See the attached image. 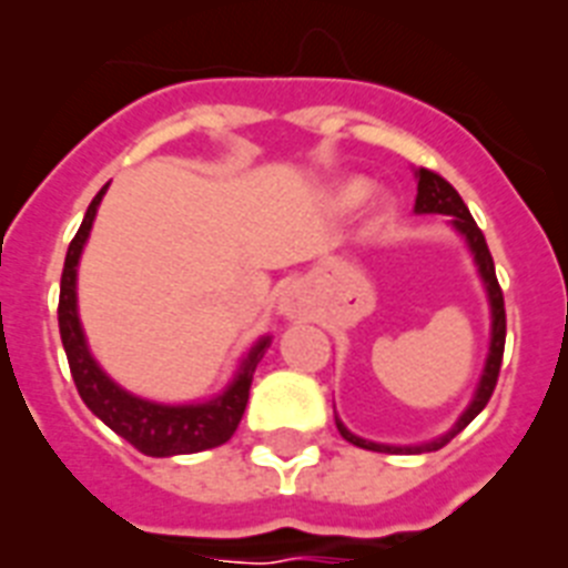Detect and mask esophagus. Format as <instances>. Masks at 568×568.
Listing matches in <instances>:
<instances>
[{"label":"esophagus","mask_w":568,"mask_h":568,"mask_svg":"<svg viewBox=\"0 0 568 568\" xmlns=\"http://www.w3.org/2000/svg\"><path fill=\"white\" fill-rule=\"evenodd\" d=\"M276 310H280L283 316H288V320H295V316H307V310H310L307 288H304V285H288V288H283L280 297H276Z\"/></svg>","instance_id":"obj_1"}]
</instances>
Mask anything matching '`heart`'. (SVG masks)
Segmentation results:
<instances>
[{"instance_id": "1", "label": "heart", "mask_w": 568, "mask_h": 568, "mask_svg": "<svg viewBox=\"0 0 568 568\" xmlns=\"http://www.w3.org/2000/svg\"><path fill=\"white\" fill-rule=\"evenodd\" d=\"M368 194V182L365 179H346L332 191V210L334 212H349L356 210L358 203Z\"/></svg>"}]
</instances>
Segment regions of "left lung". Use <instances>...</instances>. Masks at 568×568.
<instances>
[{"label":"left lung","instance_id":"1","mask_svg":"<svg viewBox=\"0 0 568 568\" xmlns=\"http://www.w3.org/2000/svg\"><path fill=\"white\" fill-rule=\"evenodd\" d=\"M417 175V200H414V212L417 215H447V224H450L456 234L463 236L465 248L468 255L475 261V271L480 276V285H484V295H487V307H489V346H487V358H484V368H480V377L475 383V393L468 398V405L463 407V414L456 417L444 435L432 440H419V444H381V440H368L349 432L344 426V419L334 414V423H337V432L344 435L349 444H356L362 450H377V453H432L444 447L453 435H459L471 419L487 407L489 395L496 389V381H499V368H501V349H505V301H501V288L496 283V267H493V255H489L487 240L480 234V227L471 219V212L463 203V197L456 194V187L450 182H444L438 173L432 170H414Z\"/></svg>","mask_w":568,"mask_h":568}]
</instances>
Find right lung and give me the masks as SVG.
I'll return each mask as SVG.
<instances>
[{"label": "right lung", "instance_id": "1", "mask_svg": "<svg viewBox=\"0 0 568 568\" xmlns=\"http://www.w3.org/2000/svg\"><path fill=\"white\" fill-rule=\"evenodd\" d=\"M109 185L91 200L84 212L79 234L69 243L67 264H63V280H60V341L67 349L69 371L72 381L79 386V395L84 405L91 407L93 417H100L115 435L130 440L136 450L145 456L163 459V456H185V453H200L219 447L231 438L246 410L248 389H252V374L271 346V334H261L255 344L236 362L231 381L224 383L222 393L212 398H197V402H154L142 395L130 393L109 371L97 362L88 334L79 316V264L81 252L91 240L93 219L103 203V194Z\"/></svg>", "mask_w": 568, "mask_h": 568}]
</instances>
